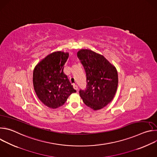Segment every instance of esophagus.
Listing matches in <instances>:
<instances>
[{
    "label": "esophagus",
    "mask_w": 157,
    "mask_h": 157,
    "mask_svg": "<svg viewBox=\"0 0 157 157\" xmlns=\"http://www.w3.org/2000/svg\"><path fill=\"white\" fill-rule=\"evenodd\" d=\"M73 87H74V89H75V90H76V91H78V87L77 85H74V86H73Z\"/></svg>",
    "instance_id": "esophagus-1"
}]
</instances>
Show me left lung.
I'll return each mask as SVG.
<instances>
[{"instance_id": "left-lung-1", "label": "left lung", "mask_w": 157, "mask_h": 157, "mask_svg": "<svg viewBox=\"0 0 157 157\" xmlns=\"http://www.w3.org/2000/svg\"><path fill=\"white\" fill-rule=\"evenodd\" d=\"M77 56L86 74L85 90L79 95L84 103L94 110L101 109L113 101L118 86L116 67L103 55L92 50L82 49Z\"/></svg>"}]
</instances>
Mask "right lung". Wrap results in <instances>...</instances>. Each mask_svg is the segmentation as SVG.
Wrapping results in <instances>:
<instances>
[{
    "label": "right lung",
    "instance_id": "1",
    "mask_svg": "<svg viewBox=\"0 0 157 157\" xmlns=\"http://www.w3.org/2000/svg\"><path fill=\"white\" fill-rule=\"evenodd\" d=\"M68 53L53 52L35 66L33 73L35 91L40 101L51 109L62 106L76 91L63 73Z\"/></svg>",
    "mask_w": 157,
    "mask_h": 157
}]
</instances>
